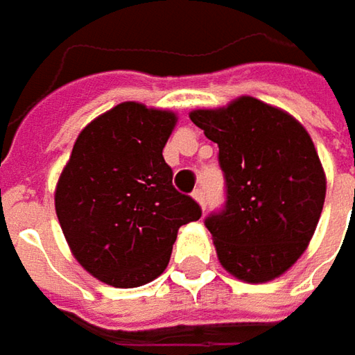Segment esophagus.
Listing matches in <instances>:
<instances>
[{
    "mask_svg": "<svg viewBox=\"0 0 355 355\" xmlns=\"http://www.w3.org/2000/svg\"><path fill=\"white\" fill-rule=\"evenodd\" d=\"M193 199L198 201L201 209L205 207V196H203V189H196V191H193Z\"/></svg>",
    "mask_w": 355,
    "mask_h": 355,
    "instance_id": "1",
    "label": "esophagus"
}]
</instances>
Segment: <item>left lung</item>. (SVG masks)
Returning a JSON list of instances; mask_svg holds the SVG:
<instances>
[{
	"label": "left lung",
	"mask_w": 355,
	"mask_h": 355,
	"mask_svg": "<svg viewBox=\"0 0 355 355\" xmlns=\"http://www.w3.org/2000/svg\"><path fill=\"white\" fill-rule=\"evenodd\" d=\"M189 118L219 146L225 171V211L205 221L219 263L243 282L279 279L308 249L326 199V171L308 130L247 94Z\"/></svg>",
	"instance_id": "8db88e82"
}]
</instances>
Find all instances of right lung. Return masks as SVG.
Returning a JSON list of instances; mask_svg holds the SVG:
<instances>
[{
  "mask_svg": "<svg viewBox=\"0 0 355 355\" xmlns=\"http://www.w3.org/2000/svg\"><path fill=\"white\" fill-rule=\"evenodd\" d=\"M178 114L120 103L80 130L55 185V211L67 245L89 275L114 288L157 279L180 227L199 205L171 185L162 156Z\"/></svg>",
  "mask_w": 355,
  "mask_h": 355,
  "instance_id": "1",
  "label": "right lung"
}]
</instances>
